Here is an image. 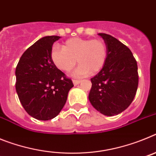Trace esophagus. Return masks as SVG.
<instances>
[{
    "label": "esophagus",
    "instance_id": "1",
    "mask_svg": "<svg viewBox=\"0 0 156 156\" xmlns=\"http://www.w3.org/2000/svg\"><path fill=\"white\" fill-rule=\"evenodd\" d=\"M73 83L74 85H77L80 83V80H73Z\"/></svg>",
    "mask_w": 156,
    "mask_h": 156
}]
</instances>
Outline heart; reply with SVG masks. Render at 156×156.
<instances>
[{
  "instance_id": "b5f03b06",
  "label": "heart",
  "mask_w": 156,
  "mask_h": 156,
  "mask_svg": "<svg viewBox=\"0 0 156 156\" xmlns=\"http://www.w3.org/2000/svg\"><path fill=\"white\" fill-rule=\"evenodd\" d=\"M108 56V48L103 40L74 37L64 43L62 48L55 46L51 58L54 65L62 72H69L76 63L80 65L73 76H85L98 73L104 67Z\"/></svg>"
}]
</instances>
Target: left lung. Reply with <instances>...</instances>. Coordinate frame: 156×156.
I'll return each instance as SVG.
<instances>
[{
    "mask_svg": "<svg viewBox=\"0 0 156 156\" xmlns=\"http://www.w3.org/2000/svg\"><path fill=\"white\" fill-rule=\"evenodd\" d=\"M108 48L104 67L91 78L89 101L95 109L108 116L129 107L138 86L137 64L131 51L112 36L98 34Z\"/></svg>",
    "mask_w": 156,
    "mask_h": 156,
    "instance_id": "obj_1",
    "label": "left lung"
}]
</instances>
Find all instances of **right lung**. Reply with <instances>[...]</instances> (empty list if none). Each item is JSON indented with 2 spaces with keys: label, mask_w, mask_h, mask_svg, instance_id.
<instances>
[{
  "label": "right lung",
  "mask_w": 156,
  "mask_h": 156,
  "mask_svg": "<svg viewBox=\"0 0 156 156\" xmlns=\"http://www.w3.org/2000/svg\"><path fill=\"white\" fill-rule=\"evenodd\" d=\"M58 36L38 40L21 56L16 66V89L27 113L39 120L57 116L73 87L72 80L54 65L52 45Z\"/></svg>",
  "instance_id": "1"
}]
</instances>
